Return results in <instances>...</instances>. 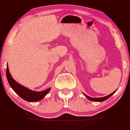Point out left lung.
I'll return each mask as SVG.
<instances>
[{
  "mask_svg": "<svg viewBox=\"0 0 130 130\" xmlns=\"http://www.w3.org/2000/svg\"><path fill=\"white\" fill-rule=\"evenodd\" d=\"M116 91H115L114 92H113L112 93H111V94L108 95H107V96H104V97H101V98H92V97H90V96H88V95H85V94H84V95L86 96V97L88 98V99L89 100H91V101H95V102H102V101H105V100H107L108 98H109L111 95H112L113 94H114L115 92H116Z\"/></svg>",
  "mask_w": 130,
  "mask_h": 130,
  "instance_id": "obj_1",
  "label": "left lung"
}]
</instances>
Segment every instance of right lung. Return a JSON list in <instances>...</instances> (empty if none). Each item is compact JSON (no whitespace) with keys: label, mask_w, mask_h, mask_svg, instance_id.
<instances>
[{"label":"right lung","mask_w":130,"mask_h":130,"mask_svg":"<svg viewBox=\"0 0 130 130\" xmlns=\"http://www.w3.org/2000/svg\"><path fill=\"white\" fill-rule=\"evenodd\" d=\"M6 77L11 88L13 89L16 94H18V95L21 96L25 101L29 102H36L39 101L44 98L45 96L48 94L51 90V88H48L43 91L36 92V91L30 90L27 88L20 85L13 79L9 71L8 65L6 67Z\"/></svg>","instance_id":"obj_1"}]
</instances>
